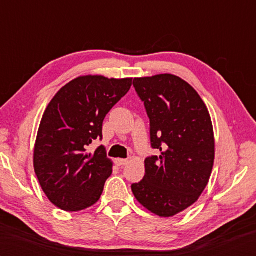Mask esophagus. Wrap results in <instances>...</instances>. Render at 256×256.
Wrapping results in <instances>:
<instances>
[{"mask_svg":"<svg viewBox=\"0 0 256 256\" xmlns=\"http://www.w3.org/2000/svg\"><path fill=\"white\" fill-rule=\"evenodd\" d=\"M128 162H130L128 160H124V158H116V164L118 166H125V165H128Z\"/></svg>","mask_w":256,"mask_h":256,"instance_id":"34e87169","label":"esophagus"}]
</instances>
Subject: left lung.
<instances>
[{
	"instance_id": "1",
	"label": "left lung",
	"mask_w": 256,
	"mask_h": 256,
	"mask_svg": "<svg viewBox=\"0 0 256 256\" xmlns=\"http://www.w3.org/2000/svg\"><path fill=\"white\" fill-rule=\"evenodd\" d=\"M150 121L152 148L134 197L152 214L170 218L192 206L209 182L214 162V126L208 108L192 86L175 74L134 78Z\"/></svg>"
}]
</instances>
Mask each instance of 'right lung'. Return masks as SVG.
Returning a JSON list of instances; mask_svg holds the SVG:
<instances>
[{"instance_id": "obj_1", "label": "right lung", "mask_w": 256, "mask_h": 256, "mask_svg": "<svg viewBox=\"0 0 256 256\" xmlns=\"http://www.w3.org/2000/svg\"><path fill=\"white\" fill-rule=\"evenodd\" d=\"M133 78L80 76L52 98L42 114L34 146V170L42 192L59 209L77 212L100 199L113 162L102 146V123L128 94Z\"/></svg>"}]
</instances>
